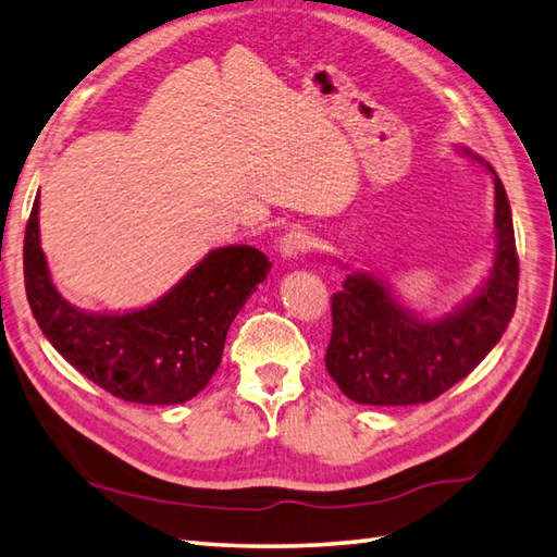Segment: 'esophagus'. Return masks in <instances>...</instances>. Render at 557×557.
<instances>
[{
  "label": "esophagus",
  "instance_id": "obj_1",
  "mask_svg": "<svg viewBox=\"0 0 557 557\" xmlns=\"http://www.w3.org/2000/svg\"><path fill=\"white\" fill-rule=\"evenodd\" d=\"M315 247V239L304 227H292L287 235L280 239V253L287 256V259H296V256H304Z\"/></svg>",
  "mask_w": 557,
  "mask_h": 557
}]
</instances>
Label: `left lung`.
I'll list each match as a JSON object with an SVG mask.
<instances>
[{"label": "left lung", "mask_w": 557, "mask_h": 557, "mask_svg": "<svg viewBox=\"0 0 557 557\" xmlns=\"http://www.w3.org/2000/svg\"><path fill=\"white\" fill-rule=\"evenodd\" d=\"M494 176V265L484 287L440 320H423L369 273H350L332 296L326 372L358 405L431 403L466 379L504 336L518 304V251L510 205Z\"/></svg>", "instance_id": "1"}]
</instances>
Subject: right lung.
Instances as JSON below:
<instances>
[{
  "label": "right lung",
  "mask_w": 557,
  "mask_h": 557,
  "mask_svg": "<svg viewBox=\"0 0 557 557\" xmlns=\"http://www.w3.org/2000/svg\"><path fill=\"white\" fill-rule=\"evenodd\" d=\"M270 265L247 245L213 249L148 308L98 315L67 304L53 287L39 247V197L23 245L25 294L41 334L96 386L138 405H181L207 386L227 330Z\"/></svg>",
  "instance_id": "add662e5"
}]
</instances>
